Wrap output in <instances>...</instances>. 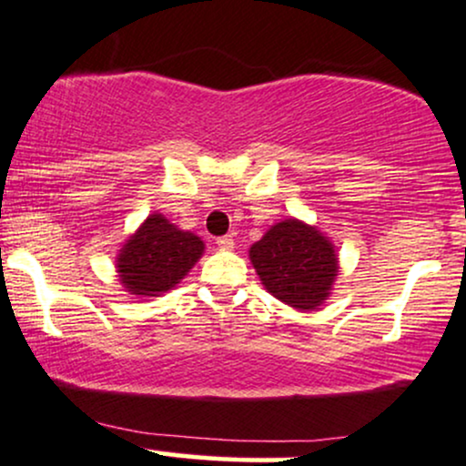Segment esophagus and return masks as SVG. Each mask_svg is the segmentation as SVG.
Here are the masks:
<instances>
[{"mask_svg":"<svg viewBox=\"0 0 466 466\" xmlns=\"http://www.w3.org/2000/svg\"><path fill=\"white\" fill-rule=\"evenodd\" d=\"M217 245L221 249H232L234 248V237H232V234H226V237H218L217 238Z\"/></svg>","mask_w":466,"mask_h":466,"instance_id":"1","label":"esophagus"}]
</instances>
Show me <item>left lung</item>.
<instances>
[{
    "label": "left lung",
    "instance_id": "left-lung-1",
    "mask_svg": "<svg viewBox=\"0 0 466 466\" xmlns=\"http://www.w3.org/2000/svg\"><path fill=\"white\" fill-rule=\"evenodd\" d=\"M249 260L267 291L298 311L329 300L339 271L329 237L298 218H285L249 248Z\"/></svg>",
    "mask_w": 466,
    "mask_h": 466
}]
</instances>
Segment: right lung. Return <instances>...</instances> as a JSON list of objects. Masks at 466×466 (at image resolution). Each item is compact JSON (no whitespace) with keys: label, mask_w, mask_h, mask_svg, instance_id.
Listing matches in <instances>:
<instances>
[{"label":"right lung","mask_w":466,"mask_h":466,"mask_svg":"<svg viewBox=\"0 0 466 466\" xmlns=\"http://www.w3.org/2000/svg\"><path fill=\"white\" fill-rule=\"evenodd\" d=\"M203 240L184 232L159 212L147 217L117 251L120 285L137 298H157L170 291L203 254Z\"/></svg>","instance_id":"right-lung-1"}]
</instances>
